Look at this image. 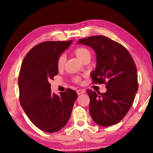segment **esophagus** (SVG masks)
I'll use <instances>...</instances> for the list:
<instances>
[{
  "instance_id": "esophagus-1",
  "label": "esophagus",
  "mask_w": 153,
  "mask_h": 153,
  "mask_svg": "<svg viewBox=\"0 0 153 153\" xmlns=\"http://www.w3.org/2000/svg\"><path fill=\"white\" fill-rule=\"evenodd\" d=\"M76 93H77V94H78V95H81V94L85 93V90H83V89H82V90L79 89V90H77Z\"/></svg>"
}]
</instances>
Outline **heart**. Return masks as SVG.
<instances>
[{
	"label": "heart",
	"mask_w": 153,
	"mask_h": 153,
	"mask_svg": "<svg viewBox=\"0 0 153 153\" xmlns=\"http://www.w3.org/2000/svg\"><path fill=\"white\" fill-rule=\"evenodd\" d=\"M74 53L75 55L76 56V57L82 62L85 61V60L87 59H91V51H90L88 49H87V48L83 47L76 48V49L74 50ZM65 60L66 58L65 55L60 56L59 58H58L57 66L59 70H61V69L63 68L65 63ZM74 80L75 81H76V82H79L80 79H79L78 77H76V78L74 79Z\"/></svg>",
	"instance_id": "heart-1"
}]
</instances>
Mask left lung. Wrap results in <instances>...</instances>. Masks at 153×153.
<instances>
[{"label": "left lung", "instance_id": "8db88e82", "mask_svg": "<svg viewBox=\"0 0 153 153\" xmlns=\"http://www.w3.org/2000/svg\"><path fill=\"white\" fill-rule=\"evenodd\" d=\"M76 43L91 47L96 54V68L91 74L94 83L106 82V93L86 91L92 118L102 127L116 124L126 116L138 91L134 62L123 45L105 36L89 37Z\"/></svg>", "mask_w": 153, "mask_h": 153}]
</instances>
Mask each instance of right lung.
Listing matches in <instances>:
<instances>
[{
	"label": "right lung",
	"mask_w": 153,
	"mask_h": 153,
	"mask_svg": "<svg viewBox=\"0 0 153 153\" xmlns=\"http://www.w3.org/2000/svg\"><path fill=\"white\" fill-rule=\"evenodd\" d=\"M72 42L50 41L37 45L26 54L21 67V105L31 122L46 132H56L65 126L78 97L72 89L60 95L52 93L49 83L58 73V58Z\"/></svg>",
	"instance_id": "1"
}]
</instances>
